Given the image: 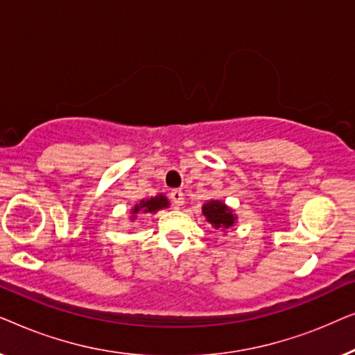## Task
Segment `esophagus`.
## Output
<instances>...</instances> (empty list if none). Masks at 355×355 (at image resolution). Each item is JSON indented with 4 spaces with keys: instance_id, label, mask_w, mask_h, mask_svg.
<instances>
[{
    "instance_id": "1",
    "label": "esophagus",
    "mask_w": 355,
    "mask_h": 355,
    "mask_svg": "<svg viewBox=\"0 0 355 355\" xmlns=\"http://www.w3.org/2000/svg\"><path fill=\"white\" fill-rule=\"evenodd\" d=\"M169 197H171V202L174 203V205H178V207L184 205V193H182V191H178V189H174V191H171V193H169Z\"/></svg>"
}]
</instances>
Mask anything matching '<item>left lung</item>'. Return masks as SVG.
Wrapping results in <instances>:
<instances>
[{"instance_id":"8db88e82","label":"left lung","mask_w":355,"mask_h":355,"mask_svg":"<svg viewBox=\"0 0 355 355\" xmlns=\"http://www.w3.org/2000/svg\"><path fill=\"white\" fill-rule=\"evenodd\" d=\"M202 213L205 216V221L215 227V230L226 232L236 225L237 215L231 207H227L221 200H208L203 203Z\"/></svg>"}]
</instances>
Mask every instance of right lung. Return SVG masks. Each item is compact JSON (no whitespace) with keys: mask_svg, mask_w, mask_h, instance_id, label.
I'll return each instance as SVG.
<instances>
[{"mask_svg":"<svg viewBox=\"0 0 355 355\" xmlns=\"http://www.w3.org/2000/svg\"><path fill=\"white\" fill-rule=\"evenodd\" d=\"M169 207V200L166 198L164 193H158V196L150 197V198H144L139 203L130 208V221L137 220V216L142 218V215H155V213L163 210V208Z\"/></svg>","mask_w":355,"mask_h":355,"instance_id":"add662e5","label":"right lung"}]
</instances>
